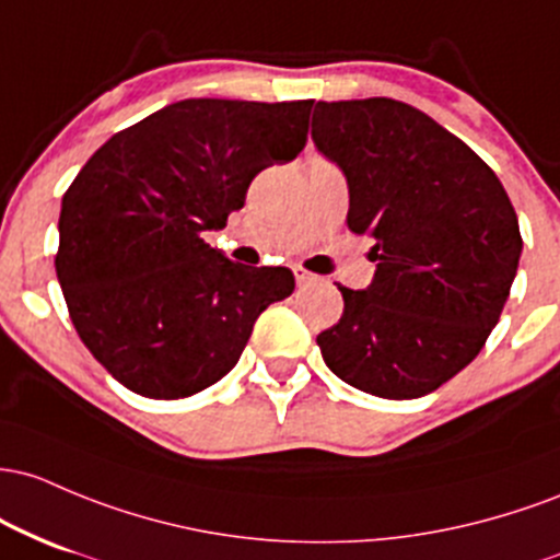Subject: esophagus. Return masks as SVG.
Segmentation results:
<instances>
[{
  "label": "esophagus",
  "instance_id": "34e87169",
  "mask_svg": "<svg viewBox=\"0 0 560 560\" xmlns=\"http://www.w3.org/2000/svg\"><path fill=\"white\" fill-rule=\"evenodd\" d=\"M293 275H296L299 285H312V282L317 280L312 272H306V269H301V267H293Z\"/></svg>",
  "mask_w": 560,
  "mask_h": 560
}]
</instances>
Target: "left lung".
<instances>
[{
  "mask_svg": "<svg viewBox=\"0 0 560 560\" xmlns=\"http://www.w3.org/2000/svg\"><path fill=\"white\" fill-rule=\"evenodd\" d=\"M312 140L347 177L349 230L375 237L373 282L338 285L323 360L373 397H425L498 325L524 248L511 198L466 142L397 100L317 103Z\"/></svg>",
  "mask_w": 560,
  "mask_h": 560,
  "instance_id": "8db88e82",
  "label": "left lung"
}]
</instances>
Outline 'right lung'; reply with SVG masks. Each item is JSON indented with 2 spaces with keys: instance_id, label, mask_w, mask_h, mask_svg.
<instances>
[{
  "instance_id": "right-lung-1",
  "label": "right lung",
  "mask_w": 560,
  "mask_h": 560,
  "mask_svg": "<svg viewBox=\"0 0 560 560\" xmlns=\"http://www.w3.org/2000/svg\"><path fill=\"white\" fill-rule=\"evenodd\" d=\"M312 100H182L113 135L62 196L58 282L73 328L129 392L182 399L230 373L254 323L296 288L203 241L250 179L304 150Z\"/></svg>"
}]
</instances>
